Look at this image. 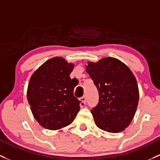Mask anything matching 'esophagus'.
<instances>
[{
  "label": "esophagus",
  "instance_id": "obj_1",
  "mask_svg": "<svg viewBox=\"0 0 160 160\" xmlns=\"http://www.w3.org/2000/svg\"><path fill=\"white\" fill-rule=\"evenodd\" d=\"M80 100L82 102H83V103H86V102H87V97H86V96H83L81 98H80Z\"/></svg>",
  "mask_w": 160,
  "mask_h": 160
}]
</instances>
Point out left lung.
Segmentation results:
<instances>
[{
    "instance_id": "8db88e82",
    "label": "left lung",
    "mask_w": 160,
    "mask_h": 160,
    "mask_svg": "<svg viewBox=\"0 0 160 160\" xmlns=\"http://www.w3.org/2000/svg\"><path fill=\"white\" fill-rule=\"evenodd\" d=\"M86 70L99 91V102L91 110L97 127L120 132L130 124L139 102L135 77L125 63L113 58L88 62Z\"/></svg>"
}]
</instances>
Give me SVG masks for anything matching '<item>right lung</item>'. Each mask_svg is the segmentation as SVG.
Masks as SVG:
<instances>
[{
  "mask_svg": "<svg viewBox=\"0 0 160 160\" xmlns=\"http://www.w3.org/2000/svg\"><path fill=\"white\" fill-rule=\"evenodd\" d=\"M74 65L53 58L40 66L28 83V100L33 117L44 128L56 130L70 125L80 110L73 96L77 85L70 77Z\"/></svg>",
  "mask_w": 160,
  "mask_h": 160,
  "instance_id": "add662e5",
  "label": "right lung"
}]
</instances>
